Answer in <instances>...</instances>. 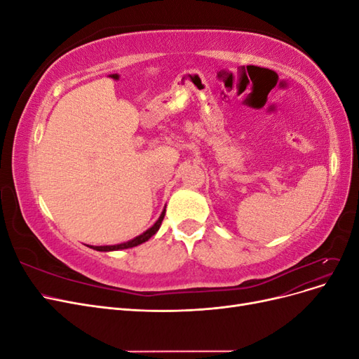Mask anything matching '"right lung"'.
<instances>
[{
    "label": "right lung",
    "mask_w": 359,
    "mask_h": 359,
    "mask_svg": "<svg viewBox=\"0 0 359 359\" xmlns=\"http://www.w3.org/2000/svg\"><path fill=\"white\" fill-rule=\"evenodd\" d=\"M165 212H166V206H165V210L161 211V214H160V217H158V220H157L153 226H151L149 229H147L144 233H140L139 236L133 238V240H130V241H127V243L115 244V245H86V247H90V248H93V250H97V252H116V250L132 248V247H136V245H139V244H144L145 241L149 240L151 236L157 233V231L160 229V226H161L163 219H165Z\"/></svg>",
    "instance_id": "obj_1"
}]
</instances>
